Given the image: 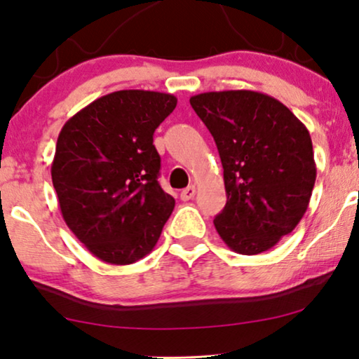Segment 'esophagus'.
<instances>
[{"mask_svg":"<svg viewBox=\"0 0 359 359\" xmlns=\"http://www.w3.org/2000/svg\"><path fill=\"white\" fill-rule=\"evenodd\" d=\"M194 194H196V186H188V188L186 189H183L181 191V199L183 201H189V199H193L194 198Z\"/></svg>","mask_w":359,"mask_h":359,"instance_id":"1","label":"esophagus"}]
</instances>
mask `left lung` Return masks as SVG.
<instances>
[{
  "label": "left lung",
  "instance_id": "1",
  "mask_svg": "<svg viewBox=\"0 0 359 359\" xmlns=\"http://www.w3.org/2000/svg\"><path fill=\"white\" fill-rule=\"evenodd\" d=\"M189 102L224 166L227 204L214 219L215 230L235 253L266 252L309 208L317 168L307 127L259 91H209Z\"/></svg>",
  "mask_w": 359,
  "mask_h": 359
}]
</instances>
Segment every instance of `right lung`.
<instances>
[{"label":"right lung","mask_w":359,"mask_h":359,"mask_svg":"<svg viewBox=\"0 0 359 359\" xmlns=\"http://www.w3.org/2000/svg\"><path fill=\"white\" fill-rule=\"evenodd\" d=\"M176 96L121 90L97 97L62 127L52 183L62 217L101 262L130 264L155 248L175 199L158 184L154 132Z\"/></svg>","instance_id":"obj_1"}]
</instances>
